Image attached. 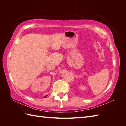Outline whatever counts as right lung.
Masks as SVG:
<instances>
[{
    "instance_id": "1",
    "label": "right lung",
    "mask_w": 126,
    "mask_h": 126,
    "mask_svg": "<svg viewBox=\"0 0 126 126\" xmlns=\"http://www.w3.org/2000/svg\"><path fill=\"white\" fill-rule=\"evenodd\" d=\"M47 96H48V94H47V95H46V96H45V97H44V98H46V97H47Z\"/></svg>"
}]
</instances>
